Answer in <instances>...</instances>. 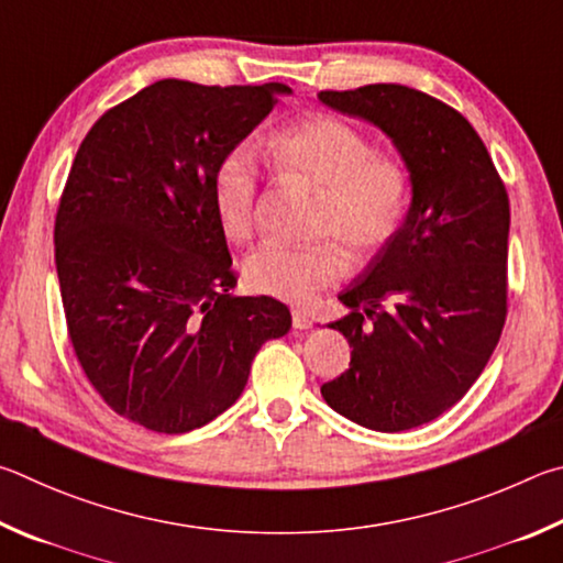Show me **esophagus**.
Instances as JSON below:
<instances>
[{"label":"esophagus","mask_w":563,"mask_h":563,"mask_svg":"<svg viewBox=\"0 0 563 563\" xmlns=\"http://www.w3.org/2000/svg\"><path fill=\"white\" fill-rule=\"evenodd\" d=\"M291 323H294V329L307 331V329L313 327V317L307 309H294L291 311Z\"/></svg>","instance_id":"obj_1"}]
</instances>
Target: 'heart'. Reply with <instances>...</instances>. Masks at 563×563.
<instances>
[{
    "label": "heart",
    "instance_id": "1",
    "mask_svg": "<svg viewBox=\"0 0 563 563\" xmlns=\"http://www.w3.org/2000/svg\"><path fill=\"white\" fill-rule=\"evenodd\" d=\"M272 167L317 192L311 234L317 242L264 244L244 262L246 287L282 301H309L346 272L366 262L400 234L412 202L408 165L373 153L371 137L336 115H311L274 133L264 145ZM212 210L230 242L254 232L256 173L250 155L230 151L214 167Z\"/></svg>",
    "mask_w": 563,
    "mask_h": 563
}]
</instances>
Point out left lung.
<instances>
[{"mask_svg":"<svg viewBox=\"0 0 563 563\" xmlns=\"http://www.w3.org/2000/svg\"><path fill=\"white\" fill-rule=\"evenodd\" d=\"M319 98L383 128L412 177L400 234L339 294L349 313L331 329L353 351L321 396L363 428H418L465 396L505 329L507 187L467 118L438 98L398 84Z\"/></svg>","mask_w":563,"mask_h":563,"instance_id":"obj_1","label":"left lung"}]
</instances>
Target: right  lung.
Returning a JSON list of instances; mask_svg holds the SVG:
<instances>
[{"label":"right lung","instance_id":"obj_1","mask_svg":"<svg viewBox=\"0 0 563 563\" xmlns=\"http://www.w3.org/2000/svg\"><path fill=\"white\" fill-rule=\"evenodd\" d=\"M289 91L163 78L108 108L74 157L54 222L68 339L106 406L147 430L214 420L291 329L282 301L232 294L210 195L217 163Z\"/></svg>","mask_w":563,"mask_h":563}]
</instances>
